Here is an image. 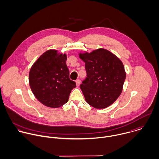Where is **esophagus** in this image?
<instances>
[{
    "label": "esophagus",
    "instance_id": "34e87169",
    "mask_svg": "<svg viewBox=\"0 0 159 159\" xmlns=\"http://www.w3.org/2000/svg\"><path fill=\"white\" fill-rule=\"evenodd\" d=\"M75 83H76V85L77 86H79L80 84V80L79 79H77L76 81H75Z\"/></svg>",
    "mask_w": 159,
    "mask_h": 159
}]
</instances>
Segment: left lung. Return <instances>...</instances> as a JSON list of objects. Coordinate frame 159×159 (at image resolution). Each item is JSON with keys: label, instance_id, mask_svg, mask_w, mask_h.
Segmentation results:
<instances>
[{"label": "left lung", "instance_id": "left-lung-1", "mask_svg": "<svg viewBox=\"0 0 159 159\" xmlns=\"http://www.w3.org/2000/svg\"><path fill=\"white\" fill-rule=\"evenodd\" d=\"M79 57L85 63L87 77L80 87L87 103L98 109L110 106L123 90L126 75L123 62L103 48L80 53Z\"/></svg>", "mask_w": 159, "mask_h": 159}]
</instances>
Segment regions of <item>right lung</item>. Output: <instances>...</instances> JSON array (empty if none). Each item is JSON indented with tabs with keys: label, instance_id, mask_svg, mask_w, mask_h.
<instances>
[{
	"label": "right lung",
	"instance_id": "1",
	"mask_svg": "<svg viewBox=\"0 0 159 159\" xmlns=\"http://www.w3.org/2000/svg\"><path fill=\"white\" fill-rule=\"evenodd\" d=\"M67 55L57 50L44 52L33 64L29 84L35 97L44 105L57 108L68 102L71 90L76 87L69 79Z\"/></svg>",
	"mask_w": 159,
	"mask_h": 159
}]
</instances>
